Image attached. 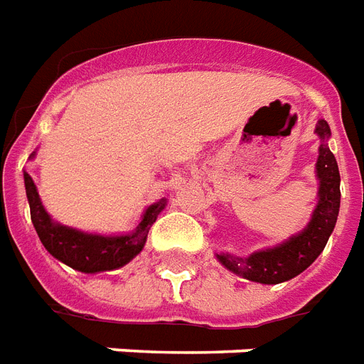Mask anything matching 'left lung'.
Segmentation results:
<instances>
[{"label":"left lung","instance_id":"1","mask_svg":"<svg viewBox=\"0 0 364 364\" xmlns=\"http://www.w3.org/2000/svg\"><path fill=\"white\" fill-rule=\"evenodd\" d=\"M314 133L318 134V160L314 173L318 179L316 206L303 230L282 243L237 257L231 252H216L218 262L230 272L257 284L276 285L295 278L318 258L332 235L340 214V169L328 141L332 136L330 125L318 119Z\"/></svg>","mask_w":364,"mask_h":364}]
</instances>
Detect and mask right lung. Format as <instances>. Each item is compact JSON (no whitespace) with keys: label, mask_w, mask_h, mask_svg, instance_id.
<instances>
[{"label":"right lung","mask_w":364,"mask_h":364,"mask_svg":"<svg viewBox=\"0 0 364 364\" xmlns=\"http://www.w3.org/2000/svg\"><path fill=\"white\" fill-rule=\"evenodd\" d=\"M34 156H36V150L31 154V160ZM23 175L26 198H28V206H31L32 225L38 233L46 250L53 258H58L59 262H63L73 270L85 272V274L117 270L121 266L131 262L144 249L148 231L168 204L166 198H160L158 203L150 204L142 212L139 225L129 233H119V235L90 233V231L77 230V228H69V225L55 222L44 208L38 189L28 171H23Z\"/></svg>","instance_id":"add662e5"}]
</instances>
